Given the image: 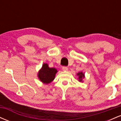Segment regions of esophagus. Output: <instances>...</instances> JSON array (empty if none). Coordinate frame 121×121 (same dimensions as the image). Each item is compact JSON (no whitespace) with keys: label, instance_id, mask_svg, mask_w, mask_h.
Wrapping results in <instances>:
<instances>
[{"label":"esophagus","instance_id":"esophagus-1","mask_svg":"<svg viewBox=\"0 0 121 121\" xmlns=\"http://www.w3.org/2000/svg\"><path fill=\"white\" fill-rule=\"evenodd\" d=\"M68 70V68L66 66H63V67H62V70H63V71H67Z\"/></svg>","mask_w":121,"mask_h":121}]
</instances>
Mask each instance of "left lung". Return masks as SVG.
I'll use <instances>...</instances> for the list:
<instances>
[{"label": "left lung", "mask_w": 121, "mask_h": 121, "mask_svg": "<svg viewBox=\"0 0 121 121\" xmlns=\"http://www.w3.org/2000/svg\"><path fill=\"white\" fill-rule=\"evenodd\" d=\"M77 75L78 76V81L80 82H82V79L85 77L84 73H83L82 72H79Z\"/></svg>", "instance_id": "1"}]
</instances>
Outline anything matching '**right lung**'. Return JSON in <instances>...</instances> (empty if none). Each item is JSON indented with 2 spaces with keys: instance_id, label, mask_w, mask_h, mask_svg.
I'll list each match as a JSON object with an SVG mask.
<instances>
[{
  "instance_id": "right-lung-1",
  "label": "right lung",
  "mask_w": 121,
  "mask_h": 121,
  "mask_svg": "<svg viewBox=\"0 0 121 121\" xmlns=\"http://www.w3.org/2000/svg\"><path fill=\"white\" fill-rule=\"evenodd\" d=\"M57 72V70L56 69L49 68L47 64L44 63L41 69L38 72L37 76L39 80L43 83L48 84L55 79Z\"/></svg>"
}]
</instances>
